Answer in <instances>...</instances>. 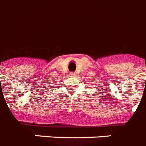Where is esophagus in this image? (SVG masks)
<instances>
[{
	"instance_id": "obj_1",
	"label": "esophagus",
	"mask_w": 146,
	"mask_h": 146,
	"mask_svg": "<svg viewBox=\"0 0 146 146\" xmlns=\"http://www.w3.org/2000/svg\"><path fill=\"white\" fill-rule=\"evenodd\" d=\"M75 75H76V73H75L74 72H71V73H70V76H75Z\"/></svg>"
}]
</instances>
